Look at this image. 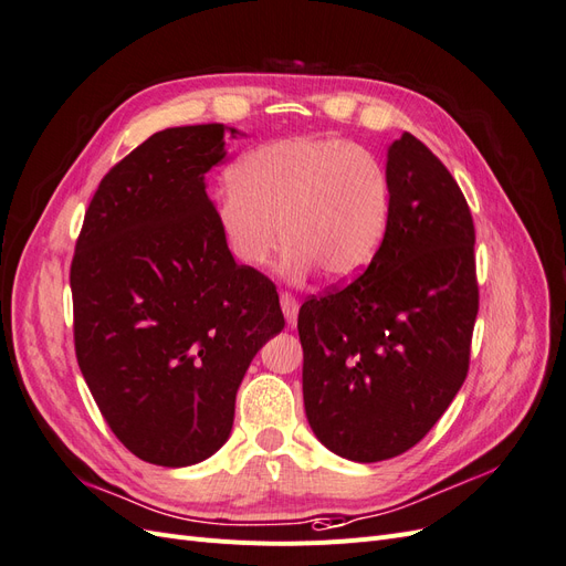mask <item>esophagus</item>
<instances>
[{
	"label": "esophagus",
	"instance_id": "esophagus-1",
	"mask_svg": "<svg viewBox=\"0 0 566 566\" xmlns=\"http://www.w3.org/2000/svg\"><path fill=\"white\" fill-rule=\"evenodd\" d=\"M280 303H282V313H284V319L289 326H296L298 322V301L286 294V291H282L280 294Z\"/></svg>",
	"mask_w": 566,
	"mask_h": 566
}]
</instances>
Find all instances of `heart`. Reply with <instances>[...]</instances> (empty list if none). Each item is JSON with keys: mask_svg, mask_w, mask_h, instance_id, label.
Listing matches in <instances>:
<instances>
[{"mask_svg": "<svg viewBox=\"0 0 566 566\" xmlns=\"http://www.w3.org/2000/svg\"><path fill=\"white\" fill-rule=\"evenodd\" d=\"M392 205L382 164L359 145L332 136H296L261 145L232 169L218 199L223 240L244 268H263L280 247L284 270L315 268L332 282L353 280L386 237Z\"/></svg>", "mask_w": 566, "mask_h": 566, "instance_id": "b5f03b06", "label": "heart"}]
</instances>
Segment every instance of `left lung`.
I'll use <instances>...</instances> for the list:
<instances>
[{
	"label": "left lung",
	"instance_id": "obj_1",
	"mask_svg": "<svg viewBox=\"0 0 566 566\" xmlns=\"http://www.w3.org/2000/svg\"><path fill=\"white\" fill-rule=\"evenodd\" d=\"M392 205L374 261L298 313L303 402L317 440L376 463L418 444L461 390L478 317L475 226L426 145L388 148Z\"/></svg>",
	"mask_w": 566,
	"mask_h": 566
}]
</instances>
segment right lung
<instances>
[{
  "label": "right lung",
  "instance_id": "right-lung-1",
  "mask_svg": "<svg viewBox=\"0 0 566 566\" xmlns=\"http://www.w3.org/2000/svg\"><path fill=\"white\" fill-rule=\"evenodd\" d=\"M223 124L153 134L105 174L70 268L82 376L138 459L186 468L232 430L251 359L284 329L280 296L237 265L207 195Z\"/></svg>",
  "mask_w": 566,
  "mask_h": 566
}]
</instances>
